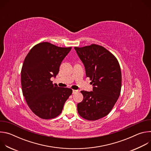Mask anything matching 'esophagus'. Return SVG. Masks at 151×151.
<instances>
[{
  "instance_id": "34e87169",
  "label": "esophagus",
  "mask_w": 151,
  "mask_h": 151,
  "mask_svg": "<svg viewBox=\"0 0 151 151\" xmlns=\"http://www.w3.org/2000/svg\"><path fill=\"white\" fill-rule=\"evenodd\" d=\"M78 92V90H73V94H76V93Z\"/></svg>"
}]
</instances>
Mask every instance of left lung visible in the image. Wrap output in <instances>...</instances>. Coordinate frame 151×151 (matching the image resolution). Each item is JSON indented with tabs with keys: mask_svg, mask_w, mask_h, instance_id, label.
Segmentation results:
<instances>
[{
	"mask_svg": "<svg viewBox=\"0 0 151 151\" xmlns=\"http://www.w3.org/2000/svg\"><path fill=\"white\" fill-rule=\"evenodd\" d=\"M93 84V91H81L83 100L77 104L83 118L95 121L107 115L121 93L122 75L116 58L104 47L92 44L75 47Z\"/></svg>",
	"mask_w": 151,
	"mask_h": 151,
	"instance_id": "left-lung-1",
	"label": "left lung"
}]
</instances>
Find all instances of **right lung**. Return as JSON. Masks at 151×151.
Wrapping results in <instances>:
<instances>
[{"label": "right lung", "mask_w": 151, "mask_h": 151, "mask_svg": "<svg viewBox=\"0 0 151 151\" xmlns=\"http://www.w3.org/2000/svg\"><path fill=\"white\" fill-rule=\"evenodd\" d=\"M71 49L42 42L34 46L24 59L21 72L23 96L32 111L42 119L58 116L72 93V89L58 87L51 81Z\"/></svg>", "instance_id": "add662e5"}]
</instances>
